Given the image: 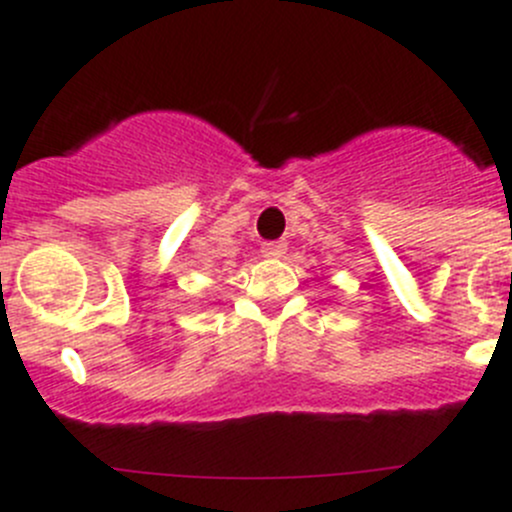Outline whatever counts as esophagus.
Wrapping results in <instances>:
<instances>
[{
  "mask_svg": "<svg viewBox=\"0 0 512 512\" xmlns=\"http://www.w3.org/2000/svg\"><path fill=\"white\" fill-rule=\"evenodd\" d=\"M288 245L285 242H262V255L265 257H283Z\"/></svg>",
  "mask_w": 512,
  "mask_h": 512,
  "instance_id": "34e87169",
  "label": "esophagus"
}]
</instances>
